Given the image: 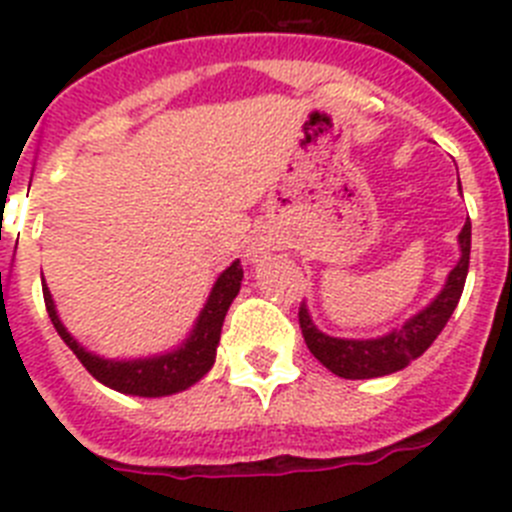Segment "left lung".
<instances>
[{
	"label": "left lung",
	"mask_w": 512,
	"mask_h": 512,
	"mask_svg": "<svg viewBox=\"0 0 512 512\" xmlns=\"http://www.w3.org/2000/svg\"><path fill=\"white\" fill-rule=\"evenodd\" d=\"M459 245H462V260L449 273V280H446L444 290L436 296V301L426 311L413 316L411 321H405L403 329L380 336V339L359 342V339H334V336L321 334L311 324L306 306L301 303L298 324H301L303 339H306V347L311 349L313 357L319 359L324 367H329L334 375L347 377V380L390 375V372L403 370L408 362L421 357L434 344L436 336L441 334V329H444L454 308H457L459 298H462L464 280H467L469 270V250H472V222L469 219L462 232H459Z\"/></svg>",
	"instance_id": "1"
}]
</instances>
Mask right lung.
Returning <instances> with one entry per match:
<instances>
[{
    "mask_svg": "<svg viewBox=\"0 0 512 512\" xmlns=\"http://www.w3.org/2000/svg\"><path fill=\"white\" fill-rule=\"evenodd\" d=\"M242 275H245V270H242L239 260L232 262V265L219 275L214 290H211L209 303H206L204 311H201L199 324H196V329H193V334L188 336L186 344H183L181 349L163 354V357L132 359V362H112V359H101L86 352V349L68 334L66 326L61 324L58 313H55L53 298H50V290L45 288V285L43 298L55 331L61 334V339L68 344V349L76 354L78 362H81L96 380L109 385V388L119 390V393L142 395V398H160V395H173L178 393V390L191 388L193 382H199L201 377L211 370L216 357V344H219V336H222L224 316H227L234 296L239 293Z\"/></svg>",
    "mask_w": 512,
    "mask_h": 512,
    "instance_id": "add662e5",
    "label": "right lung"
}]
</instances>
